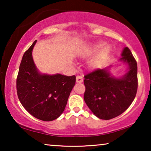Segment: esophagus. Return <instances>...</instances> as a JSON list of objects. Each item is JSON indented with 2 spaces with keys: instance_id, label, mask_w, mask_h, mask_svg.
I'll list each match as a JSON object with an SVG mask.
<instances>
[{
  "instance_id": "1",
  "label": "esophagus",
  "mask_w": 151,
  "mask_h": 151,
  "mask_svg": "<svg viewBox=\"0 0 151 151\" xmlns=\"http://www.w3.org/2000/svg\"><path fill=\"white\" fill-rule=\"evenodd\" d=\"M83 82V77L81 76H76V82L78 83H81Z\"/></svg>"
}]
</instances>
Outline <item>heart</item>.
<instances>
[{"label":"heart","instance_id":"heart-1","mask_svg":"<svg viewBox=\"0 0 151 151\" xmlns=\"http://www.w3.org/2000/svg\"><path fill=\"white\" fill-rule=\"evenodd\" d=\"M102 46H103V42H101L96 43V44H94L92 46L91 49L90 53H92L95 52V51H96ZM109 52H110V47H109V45H104V46L98 51L96 56L95 57V58L93 60L91 63V65L93 67H97L99 64L102 63L103 60L106 58L107 55H109Z\"/></svg>","mask_w":151,"mask_h":151}]
</instances>
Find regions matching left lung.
I'll list each match as a JSON object with an SVG mask.
<instances>
[{"instance_id":"left-lung-1","label":"left lung","mask_w":151,"mask_h":151,"mask_svg":"<svg viewBox=\"0 0 151 151\" xmlns=\"http://www.w3.org/2000/svg\"><path fill=\"white\" fill-rule=\"evenodd\" d=\"M122 56L120 60L129 65V71L123 77H113L108 69H96L84 76V101L100 119H111L121 115L137 93V62L128 47L124 49Z\"/></svg>"}]
</instances>
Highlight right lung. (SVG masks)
Masks as SVG:
<instances>
[{
	"label": "right lung",
	"mask_w": 151,
	"mask_h": 151,
	"mask_svg": "<svg viewBox=\"0 0 151 151\" xmlns=\"http://www.w3.org/2000/svg\"><path fill=\"white\" fill-rule=\"evenodd\" d=\"M36 40L24 52L20 63L16 89L18 99L31 115L42 121L60 116L76 83V76L41 74L36 69L32 50Z\"/></svg>",
	"instance_id": "add662e5"
}]
</instances>
